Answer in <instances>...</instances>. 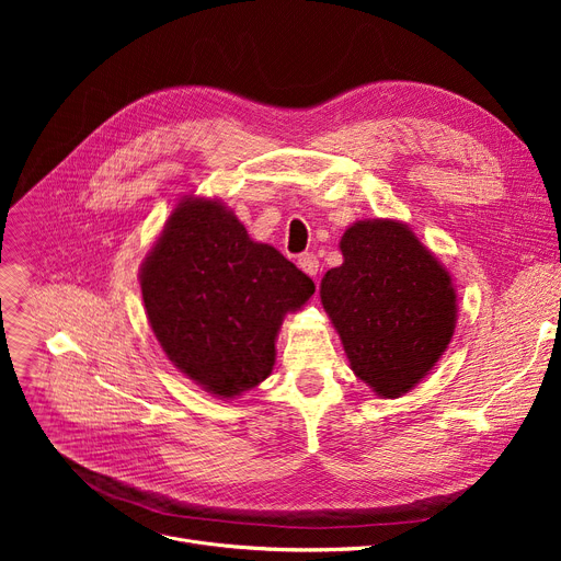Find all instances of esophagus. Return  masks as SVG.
I'll list each match as a JSON object with an SVG mask.
<instances>
[{"mask_svg": "<svg viewBox=\"0 0 561 561\" xmlns=\"http://www.w3.org/2000/svg\"><path fill=\"white\" fill-rule=\"evenodd\" d=\"M298 265L300 268L309 275V277H316L318 275V256L313 252H307V254H300L298 259Z\"/></svg>", "mask_w": 561, "mask_h": 561, "instance_id": "34e87169", "label": "esophagus"}]
</instances>
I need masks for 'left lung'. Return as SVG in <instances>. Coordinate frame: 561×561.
Returning a JSON list of instances; mask_svg holds the SVG:
<instances>
[{"instance_id": "8db88e82", "label": "left lung", "mask_w": 561, "mask_h": 561, "mask_svg": "<svg viewBox=\"0 0 561 561\" xmlns=\"http://www.w3.org/2000/svg\"><path fill=\"white\" fill-rule=\"evenodd\" d=\"M339 248L343 263L322 277L320 302L355 375L375 396L400 398L455 334L453 277L400 220H359Z\"/></svg>"}]
</instances>
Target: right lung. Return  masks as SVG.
I'll use <instances>...</instances> for the list:
<instances>
[{"label": "right lung", "instance_id": "right-lung-1", "mask_svg": "<svg viewBox=\"0 0 561 561\" xmlns=\"http://www.w3.org/2000/svg\"><path fill=\"white\" fill-rule=\"evenodd\" d=\"M140 290L168 359L229 400L273 373L282 320L316 286L279 250L252 241L220 199L186 195L140 265Z\"/></svg>", "mask_w": 561, "mask_h": 561}]
</instances>
